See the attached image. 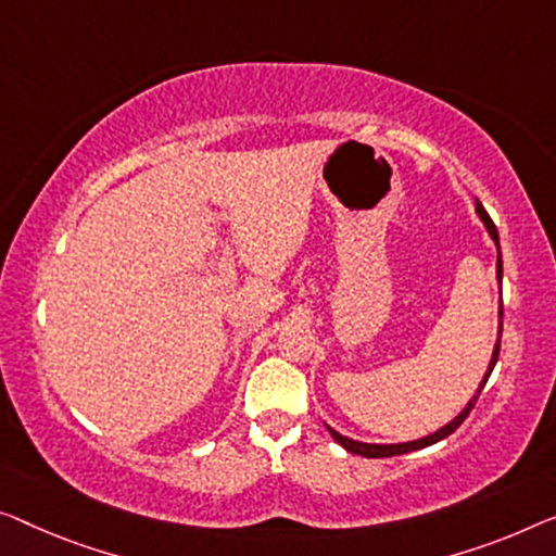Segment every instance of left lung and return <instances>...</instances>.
<instances>
[{
    "instance_id": "left-lung-1",
    "label": "left lung",
    "mask_w": 556,
    "mask_h": 556,
    "mask_svg": "<svg viewBox=\"0 0 556 556\" xmlns=\"http://www.w3.org/2000/svg\"><path fill=\"white\" fill-rule=\"evenodd\" d=\"M475 212L479 214V219H482V225H484V229H486V235H490V237L494 239V244H496V281H500V285H502V250H500V235H496L494 222L490 219V214L484 212V206L479 204V199H475ZM496 321H500V325H496V344H494V350H492V359H490V364H486V371H484L482 382H479V387H477L475 396H471V400H469L467 404H464V407H462V412L457 414V417L446 421L444 427H439L437 432L427 434V437H419V439H412V442H396V444H371V442H359V439H352V437L339 434L337 429H331V427L327 425L329 434L334 437V442L342 444L346 452H352V454H362V457H369V459H377V457H394V454H407V452H414V450H425V446L439 442V439L450 437V434L454 432V429H457V427L462 425V421L467 419V414L471 412V407H475L477 396L482 394V389H484V384H486V379H490V375H492V369H494L496 359H500V339H502V302H500V309H496Z\"/></svg>"
}]
</instances>
